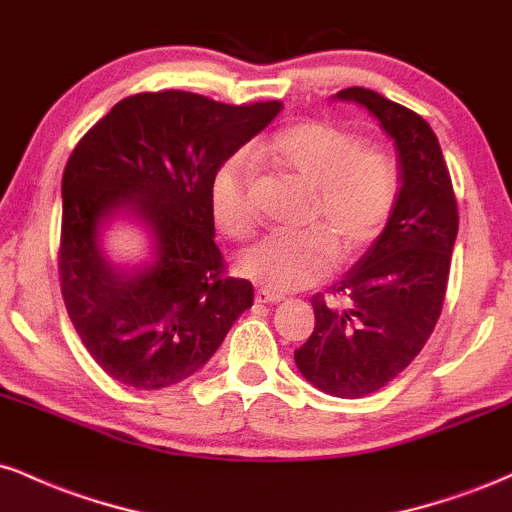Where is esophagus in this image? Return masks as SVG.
<instances>
[{"label":"esophagus","mask_w":512,"mask_h":512,"mask_svg":"<svg viewBox=\"0 0 512 512\" xmlns=\"http://www.w3.org/2000/svg\"><path fill=\"white\" fill-rule=\"evenodd\" d=\"M257 303H279L284 301V293H276V291H269V289H260L255 296Z\"/></svg>","instance_id":"esophagus-1"}]
</instances>
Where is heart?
Returning <instances> with one entry per match:
<instances>
[{"label":"heart","instance_id":"heart-1","mask_svg":"<svg viewBox=\"0 0 512 512\" xmlns=\"http://www.w3.org/2000/svg\"><path fill=\"white\" fill-rule=\"evenodd\" d=\"M255 161H269L310 187L303 231H274L245 248L240 274L272 291H293L322 279L339 257H354L390 221L399 197V166L390 151L363 146L354 132L327 122H301L252 146ZM252 163L236 154L216 168L209 202L226 236L245 238L255 228Z\"/></svg>","mask_w":512,"mask_h":512}]
</instances>
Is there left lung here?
I'll return each mask as SVG.
<instances>
[{
    "label": "left lung",
    "mask_w": 512,
    "mask_h": 512,
    "mask_svg": "<svg viewBox=\"0 0 512 512\" xmlns=\"http://www.w3.org/2000/svg\"><path fill=\"white\" fill-rule=\"evenodd\" d=\"M334 98L363 105L390 134L402 182L383 233L332 286V298H310L315 330L293 354L310 385L356 399L397 378L431 337L460 219L443 151L424 117L361 86Z\"/></svg>",
    "instance_id": "1"
}]
</instances>
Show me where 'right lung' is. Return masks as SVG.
Segmentation results:
<instances>
[{"label": "right lung", "instance_id": "add662e5", "mask_svg": "<svg viewBox=\"0 0 512 512\" xmlns=\"http://www.w3.org/2000/svg\"><path fill=\"white\" fill-rule=\"evenodd\" d=\"M187 91L137 93L84 134L62 175L60 281L76 334L117 383L161 390L197 373L252 305L214 243L211 178L281 113ZM132 215L150 260L113 265L100 236Z\"/></svg>", "mask_w": 512, "mask_h": 512}]
</instances>
